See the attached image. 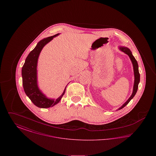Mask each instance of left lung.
Returning <instances> with one entry per match:
<instances>
[{
    "label": "left lung",
    "mask_w": 156,
    "mask_h": 156,
    "mask_svg": "<svg viewBox=\"0 0 156 156\" xmlns=\"http://www.w3.org/2000/svg\"><path fill=\"white\" fill-rule=\"evenodd\" d=\"M120 50L123 52L126 53V54H127L129 56L132 62V64L133 66L134 74V83L133 90V93H132L131 97L129 98V99L126 101L125 104H123L119 109H118V110L123 108L126 105L129 104V102L131 101V99L134 97V95H136V94L137 92V89H138V85L140 82V74L139 72V66H138V64H137L136 59H135L133 55H132V53L128 48L120 47Z\"/></svg>",
    "instance_id": "left-lung-1"
}]
</instances>
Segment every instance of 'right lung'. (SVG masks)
<instances>
[{
    "label": "right lung",
    "mask_w": 156,
    "mask_h": 156,
    "mask_svg": "<svg viewBox=\"0 0 156 156\" xmlns=\"http://www.w3.org/2000/svg\"><path fill=\"white\" fill-rule=\"evenodd\" d=\"M58 34H57L40 41L27 57L22 67V74L24 90L31 102L38 108H48L58 104L66 92L67 87L62 94L57 99L54 100L48 99L44 95L37 86V64L39 54L45 45Z\"/></svg>",
    "instance_id": "right-lung-1"
}]
</instances>
